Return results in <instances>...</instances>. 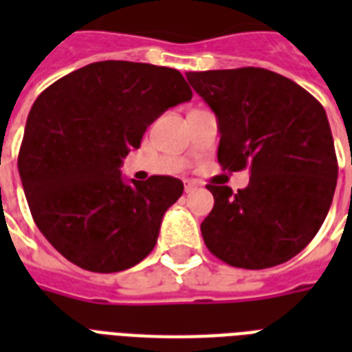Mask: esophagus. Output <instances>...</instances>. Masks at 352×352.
<instances>
[{"label": "esophagus", "instance_id": "obj_1", "mask_svg": "<svg viewBox=\"0 0 352 352\" xmlns=\"http://www.w3.org/2000/svg\"><path fill=\"white\" fill-rule=\"evenodd\" d=\"M193 190H197V182L188 181L186 184H184V192H186V193H192Z\"/></svg>", "mask_w": 352, "mask_h": 352}]
</instances>
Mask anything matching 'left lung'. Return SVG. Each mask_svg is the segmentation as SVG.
<instances>
[{
  "label": "left lung",
  "instance_id": "left-lung-1",
  "mask_svg": "<svg viewBox=\"0 0 352 352\" xmlns=\"http://www.w3.org/2000/svg\"><path fill=\"white\" fill-rule=\"evenodd\" d=\"M219 122L217 160L250 170L245 190L208 184L214 208L201 223L208 250L259 270L300 254L327 217L338 160L327 115L301 85L261 67L186 73Z\"/></svg>",
  "mask_w": 352,
  "mask_h": 352
}]
</instances>
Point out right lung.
I'll use <instances>...</instances> for the list:
<instances>
[{
  "instance_id": "1",
  "label": "right lung",
  "mask_w": 352,
  "mask_h": 352,
  "mask_svg": "<svg viewBox=\"0 0 352 352\" xmlns=\"http://www.w3.org/2000/svg\"><path fill=\"white\" fill-rule=\"evenodd\" d=\"M188 100L177 69L120 60L76 69L36 98L18 170L36 226L65 259L109 274L153 250L184 184L168 175L126 181L122 159L151 122Z\"/></svg>"
}]
</instances>
